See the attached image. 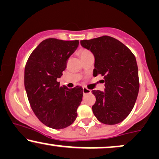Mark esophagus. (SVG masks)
I'll return each instance as SVG.
<instances>
[{"label": "esophagus", "mask_w": 159, "mask_h": 159, "mask_svg": "<svg viewBox=\"0 0 159 159\" xmlns=\"http://www.w3.org/2000/svg\"><path fill=\"white\" fill-rule=\"evenodd\" d=\"M83 93H84V94H89V93H91V90L88 89L86 87H83Z\"/></svg>", "instance_id": "esophagus-1"}]
</instances>
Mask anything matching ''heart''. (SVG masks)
<instances>
[{"label": "heart", "instance_id": "heart-1", "mask_svg": "<svg viewBox=\"0 0 159 159\" xmlns=\"http://www.w3.org/2000/svg\"><path fill=\"white\" fill-rule=\"evenodd\" d=\"M89 53H91V52L87 49H82V50H81V52H80V56L82 57V56H84V55L89 54Z\"/></svg>", "mask_w": 159, "mask_h": 159}]
</instances>
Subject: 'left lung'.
<instances>
[{"mask_svg":"<svg viewBox=\"0 0 159 159\" xmlns=\"http://www.w3.org/2000/svg\"><path fill=\"white\" fill-rule=\"evenodd\" d=\"M94 56V76L105 79V91H92L96 97L92 111L101 123L118 124L129 116L138 95L139 82L136 58L129 48L113 37L103 35L81 41Z\"/></svg>","mask_w":159,"mask_h":159,"instance_id":"left-lung-1","label":"left lung"}]
</instances>
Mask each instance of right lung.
Wrapping results in <instances>:
<instances>
[{
  "label": "right lung",
  "mask_w": 159,
  "mask_h": 159,
  "mask_svg": "<svg viewBox=\"0 0 159 159\" xmlns=\"http://www.w3.org/2000/svg\"><path fill=\"white\" fill-rule=\"evenodd\" d=\"M78 44V40L46 39L33 50L25 65V87L31 108L43 124L54 129L73 124L82 101V87L70 89L57 81Z\"/></svg>",
  "instance_id": "obj_1"
}]
</instances>
